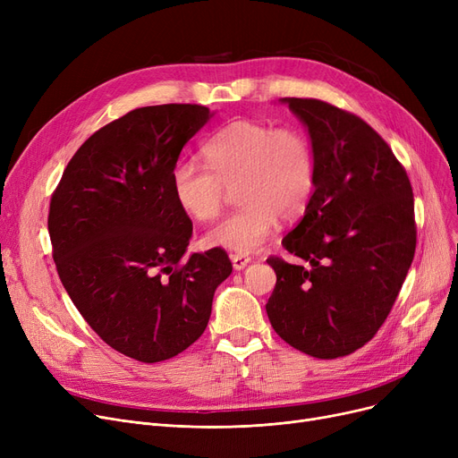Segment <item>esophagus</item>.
I'll return each instance as SVG.
<instances>
[{"instance_id": "34e87169", "label": "esophagus", "mask_w": 458, "mask_h": 458, "mask_svg": "<svg viewBox=\"0 0 458 458\" xmlns=\"http://www.w3.org/2000/svg\"><path fill=\"white\" fill-rule=\"evenodd\" d=\"M230 259H232V266L235 271L245 269L250 263V256H247V254H230Z\"/></svg>"}]
</instances>
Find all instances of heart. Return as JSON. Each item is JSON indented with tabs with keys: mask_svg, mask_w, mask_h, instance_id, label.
<instances>
[{
	"mask_svg": "<svg viewBox=\"0 0 458 458\" xmlns=\"http://www.w3.org/2000/svg\"><path fill=\"white\" fill-rule=\"evenodd\" d=\"M208 166L180 161L171 174L178 206L197 221L219 216L235 187L242 202L206 233V245L252 252L280 219L302 215L316 187V152L304 130L275 128L259 120H235L213 133L202 147Z\"/></svg>",
	"mask_w": 458,
	"mask_h": 458,
	"instance_id": "heart-1",
	"label": "heart"
}]
</instances>
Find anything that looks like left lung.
<instances>
[{
    "instance_id": "left-lung-1",
    "label": "left lung",
    "mask_w": 458,
    "mask_h": 458,
    "mask_svg": "<svg viewBox=\"0 0 458 458\" xmlns=\"http://www.w3.org/2000/svg\"><path fill=\"white\" fill-rule=\"evenodd\" d=\"M316 152V189L271 256L266 310L292 347L332 360L364 347L386 321L416 252L414 195L404 166L362 118L314 98H282Z\"/></svg>"
}]
</instances>
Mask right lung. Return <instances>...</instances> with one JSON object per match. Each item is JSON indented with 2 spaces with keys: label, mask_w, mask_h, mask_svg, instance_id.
<instances>
[{
  "label": "right lung",
  "mask_w": 458,
  "mask_h": 458,
  "mask_svg": "<svg viewBox=\"0 0 458 458\" xmlns=\"http://www.w3.org/2000/svg\"><path fill=\"white\" fill-rule=\"evenodd\" d=\"M209 118L197 104L133 109L81 144L52 195L47 230L66 293L109 347L144 364L200 338L232 273L223 249L183 256L192 223L171 187Z\"/></svg>",
  "instance_id": "obj_1"
}]
</instances>
